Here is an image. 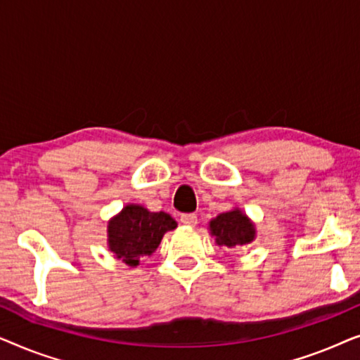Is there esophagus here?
Returning <instances> with one entry per match:
<instances>
[{
  "label": "esophagus",
  "instance_id": "obj_1",
  "mask_svg": "<svg viewBox=\"0 0 360 360\" xmlns=\"http://www.w3.org/2000/svg\"><path fill=\"white\" fill-rule=\"evenodd\" d=\"M180 221L185 226H195L196 223H198V216H196L195 213H185L180 216Z\"/></svg>",
  "mask_w": 360,
  "mask_h": 360
}]
</instances>
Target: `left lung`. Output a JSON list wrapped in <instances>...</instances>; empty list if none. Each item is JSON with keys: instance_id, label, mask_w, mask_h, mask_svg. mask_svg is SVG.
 <instances>
[{"instance_id": "8db88e82", "label": "left lung", "mask_w": 360, "mask_h": 360, "mask_svg": "<svg viewBox=\"0 0 360 360\" xmlns=\"http://www.w3.org/2000/svg\"><path fill=\"white\" fill-rule=\"evenodd\" d=\"M210 229L216 238V244L228 249L252 243L255 236L254 224L239 210L219 214L211 221Z\"/></svg>"}]
</instances>
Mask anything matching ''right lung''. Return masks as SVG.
Instances as JSON below:
<instances>
[{
    "label": "right lung",
    "instance_id": "1",
    "mask_svg": "<svg viewBox=\"0 0 360 360\" xmlns=\"http://www.w3.org/2000/svg\"><path fill=\"white\" fill-rule=\"evenodd\" d=\"M175 228V219L164 211L150 213L144 206L127 205L108 226L110 249L122 262L136 267L141 257L159 248L167 231Z\"/></svg>",
    "mask_w": 360,
    "mask_h": 360
}]
</instances>
